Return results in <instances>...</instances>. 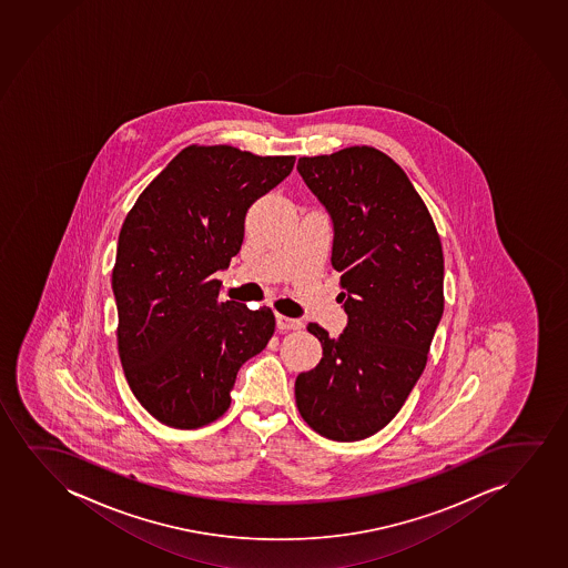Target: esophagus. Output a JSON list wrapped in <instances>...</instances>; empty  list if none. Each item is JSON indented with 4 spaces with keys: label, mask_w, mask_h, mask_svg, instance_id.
I'll return each mask as SVG.
<instances>
[{
    "label": "esophagus",
    "mask_w": 568,
    "mask_h": 568,
    "mask_svg": "<svg viewBox=\"0 0 568 568\" xmlns=\"http://www.w3.org/2000/svg\"><path fill=\"white\" fill-rule=\"evenodd\" d=\"M276 326H278L281 331H297V328H302L303 323L302 318L284 317V315H276Z\"/></svg>",
    "instance_id": "1"
}]
</instances>
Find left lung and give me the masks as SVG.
<instances>
[{
    "mask_svg": "<svg viewBox=\"0 0 568 568\" xmlns=\"http://www.w3.org/2000/svg\"><path fill=\"white\" fill-rule=\"evenodd\" d=\"M297 172L333 220L348 325L331 338L310 323L323 357L295 378V404L326 439H365L400 412L427 364L445 307L439 234L408 175L373 146L303 156Z\"/></svg>",
    "mask_w": 568,
    "mask_h": 568,
    "instance_id": "obj_1",
    "label": "left lung"
}]
</instances>
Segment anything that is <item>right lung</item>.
Here are the masks:
<instances>
[{
    "label": "right lung",
    "mask_w": 568,
    "mask_h": 568,
    "mask_svg": "<svg viewBox=\"0 0 568 568\" xmlns=\"http://www.w3.org/2000/svg\"><path fill=\"white\" fill-rule=\"evenodd\" d=\"M294 162L191 144L125 216L112 271L118 352L136 400L160 424L197 429L219 419L237 371L271 341L273 311L220 302L214 273L242 250L251 204Z\"/></svg>",
    "instance_id": "obj_1"
}]
</instances>
